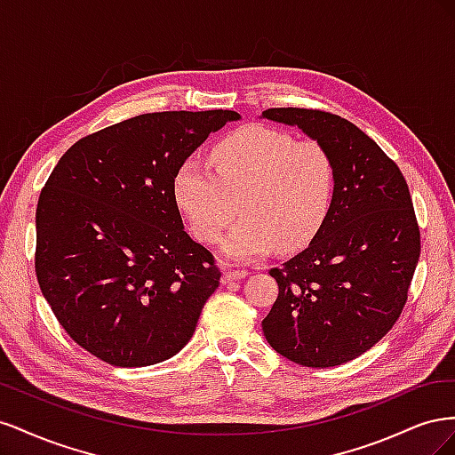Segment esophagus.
<instances>
[{"instance_id": "obj_1", "label": "esophagus", "mask_w": 455, "mask_h": 455, "mask_svg": "<svg viewBox=\"0 0 455 455\" xmlns=\"http://www.w3.org/2000/svg\"><path fill=\"white\" fill-rule=\"evenodd\" d=\"M246 275H249V271L244 269H224V275H222V283H231V281H239V279H244Z\"/></svg>"}]
</instances>
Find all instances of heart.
Returning a JSON list of instances; mask_svg holds the SVG:
<instances>
[{
  "mask_svg": "<svg viewBox=\"0 0 455 455\" xmlns=\"http://www.w3.org/2000/svg\"><path fill=\"white\" fill-rule=\"evenodd\" d=\"M214 171L188 157L172 176V196L196 237L222 241L224 252L251 259L279 251L304 249L319 233L336 196V164L315 139L294 140L291 132L251 123L226 134L211 154Z\"/></svg>",
  "mask_w": 455,
  "mask_h": 455,
  "instance_id": "1",
  "label": "heart"
}]
</instances>
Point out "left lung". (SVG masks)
<instances>
[{
    "mask_svg": "<svg viewBox=\"0 0 455 455\" xmlns=\"http://www.w3.org/2000/svg\"><path fill=\"white\" fill-rule=\"evenodd\" d=\"M336 164V196L306 251L269 271L279 296L261 321L269 346L301 366L330 368L374 347L401 316L419 259V226L396 163L351 121L323 109L269 108Z\"/></svg>",
    "mask_w": 455,
    "mask_h": 455,
    "instance_id": "left-lung-1",
    "label": "left lung"
}]
</instances>
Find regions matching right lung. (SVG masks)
Here are the masks:
<instances>
[{"instance_id":"add662e5","label":"right lung","mask_w":455,"mask_h":455,"mask_svg":"<svg viewBox=\"0 0 455 455\" xmlns=\"http://www.w3.org/2000/svg\"><path fill=\"white\" fill-rule=\"evenodd\" d=\"M231 109L144 114L77 140L36 211V275L70 338L108 364L171 359L196 332L222 273L184 231L176 167Z\"/></svg>"}]
</instances>
